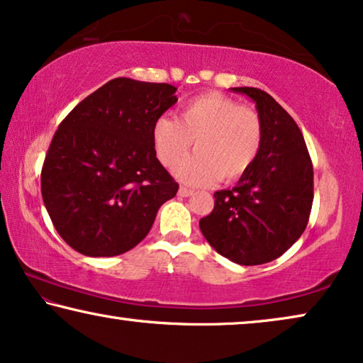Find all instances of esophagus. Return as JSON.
<instances>
[{"instance_id": "esophagus-1", "label": "esophagus", "mask_w": 363, "mask_h": 363, "mask_svg": "<svg viewBox=\"0 0 363 363\" xmlns=\"http://www.w3.org/2000/svg\"><path fill=\"white\" fill-rule=\"evenodd\" d=\"M192 194H194L192 189H187V187H184V186L179 187V196L181 197H191Z\"/></svg>"}]
</instances>
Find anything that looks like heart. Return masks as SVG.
Wrapping results in <instances>:
<instances>
[{"mask_svg":"<svg viewBox=\"0 0 363 363\" xmlns=\"http://www.w3.org/2000/svg\"><path fill=\"white\" fill-rule=\"evenodd\" d=\"M157 160L172 167L192 141L197 152L176 167V176L192 186L237 181L258 160L263 125L258 113L222 94H203L184 104L177 118L157 116L151 126Z\"/></svg>","mask_w":363,"mask_h":363,"instance_id":"b5f03b06","label":"heart"}]
</instances>
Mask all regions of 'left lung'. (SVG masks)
Returning <instances> with one entry per match:
<instances>
[{
  "label": "left lung",
  "mask_w": 363,
  "mask_h": 363,
  "mask_svg": "<svg viewBox=\"0 0 363 363\" xmlns=\"http://www.w3.org/2000/svg\"><path fill=\"white\" fill-rule=\"evenodd\" d=\"M230 90L257 105L262 150L237 186L213 194V211L201 218L199 227L217 253L252 267L281 257L306 230L314 171L303 133L272 95L253 86Z\"/></svg>",
  "instance_id": "1"
}]
</instances>
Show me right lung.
Segmentation results:
<instances>
[{
	"instance_id": "1",
	"label": "right lung",
	"mask_w": 363,
	"mask_h": 363,
	"mask_svg": "<svg viewBox=\"0 0 363 363\" xmlns=\"http://www.w3.org/2000/svg\"><path fill=\"white\" fill-rule=\"evenodd\" d=\"M176 86L106 82L65 116L40 174L55 230L86 257L136 247L179 184L156 157L151 126L177 101Z\"/></svg>"
}]
</instances>
